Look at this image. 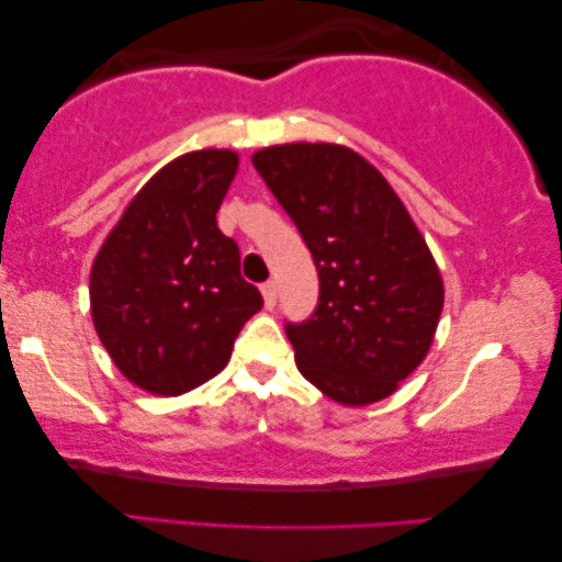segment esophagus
Masks as SVG:
<instances>
[{
  "mask_svg": "<svg viewBox=\"0 0 562 562\" xmlns=\"http://www.w3.org/2000/svg\"><path fill=\"white\" fill-rule=\"evenodd\" d=\"M260 291H263V302L268 310H273L276 296H279V286H276V281H266L263 286H260Z\"/></svg>",
  "mask_w": 562,
  "mask_h": 562,
  "instance_id": "obj_1",
  "label": "esophagus"
}]
</instances>
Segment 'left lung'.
<instances>
[{"instance_id":"left-lung-1","label":"left lung","mask_w":562,"mask_h":562,"mask_svg":"<svg viewBox=\"0 0 562 562\" xmlns=\"http://www.w3.org/2000/svg\"><path fill=\"white\" fill-rule=\"evenodd\" d=\"M252 166L319 273L317 310L286 325L296 368L340 404L391 396L429 352L445 302L425 237L391 183L345 145H271Z\"/></svg>"}]
</instances>
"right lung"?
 <instances>
[{"instance_id": "obj_1", "label": "right lung", "mask_w": 562, "mask_h": 562, "mask_svg": "<svg viewBox=\"0 0 562 562\" xmlns=\"http://www.w3.org/2000/svg\"><path fill=\"white\" fill-rule=\"evenodd\" d=\"M235 150H194L160 168L99 248L91 319L127 381L179 396L217 375L263 306L240 276V250L217 227Z\"/></svg>"}]
</instances>
